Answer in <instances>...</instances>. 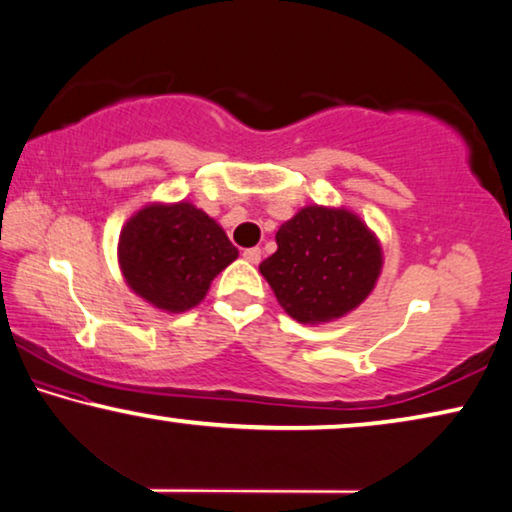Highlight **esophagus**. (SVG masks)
Listing matches in <instances>:
<instances>
[{"label": "esophagus", "mask_w": 512, "mask_h": 512, "mask_svg": "<svg viewBox=\"0 0 512 512\" xmlns=\"http://www.w3.org/2000/svg\"><path fill=\"white\" fill-rule=\"evenodd\" d=\"M243 259H246L248 264H259V259H262V250H259V248H246V250H243Z\"/></svg>", "instance_id": "esophagus-1"}]
</instances>
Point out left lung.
I'll use <instances>...</instances> for the list:
<instances>
[{"label":"left lung","mask_w":512,"mask_h":512,"mask_svg":"<svg viewBox=\"0 0 512 512\" xmlns=\"http://www.w3.org/2000/svg\"><path fill=\"white\" fill-rule=\"evenodd\" d=\"M278 250L259 264L278 303L301 324H329L375 289L384 253L377 234L345 207L308 204L276 232Z\"/></svg>","instance_id":"left-lung-1"}]
</instances>
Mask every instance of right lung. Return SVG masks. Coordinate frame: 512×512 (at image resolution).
I'll return each mask as SVG.
<instances>
[{
    "mask_svg": "<svg viewBox=\"0 0 512 512\" xmlns=\"http://www.w3.org/2000/svg\"><path fill=\"white\" fill-rule=\"evenodd\" d=\"M239 250L223 227L193 202H151L121 227L117 259L126 285L154 308L186 312Z\"/></svg>",
    "mask_w": 512,
    "mask_h": 512,
    "instance_id": "obj_1",
    "label": "right lung"
}]
</instances>
